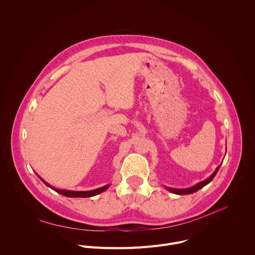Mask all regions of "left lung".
Masks as SVG:
<instances>
[{
  "mask_svg": "<svg viewBox=\"0 0 255 255\" xmlns=\"http://www.w3.org/2000/svg\"><path fill=\"white\" fill-rule=\"evenodd\" d=\"M219 167H220V165L215 169V171L207 178V179H205V180H203V181H200V182H198L197 184H195L194 186H191V187H189V188H184V189H176V188H169V187H167V190H169V191H171L172 193H176V194H189V193H193V192H195V191H197L198 189H200V188H202L204 185H206L207 183H209L212 179H213V177L215 176V174L217 173V171H218V169H219Z\"/></svg>",
  "mask_w": 255,
  "mask_h": 255,
  "instance_id": "1",
  "label": "left lung"
}]
</instances>
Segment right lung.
<instances>
[{
	"mask_svg": "<svg viewBox=\"0 0 255 255\" xmlns=\"http://www.w3.org/2000/svg\"><path fill=\"white\" fill-rule=\"evenodd\" d=\"M41 178V177H40ZM42 179V178H41ZM42 181L48 185L49 187H51L52 189H54L55 191H57L58 193H61L65 196H69V197H91V196H95L103 191H105L109 185H105L103 187H100V188H97V189H94V190H90V191H73V190H63V189H57V188H54L53 186H51L50 184H48L44 179H42Z\"/></svg>",
	"mask_w": 255,
	"mask_h": 255,
	"instance_id": "add662e5",
	"label": "right lung"
}]
</instances>
